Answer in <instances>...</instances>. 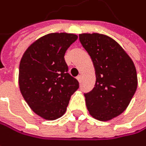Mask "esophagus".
I'll return each mask as SVG.
<instances>
[{
    "label": "esophagus",
    "mask_w": 146,
    "mask_h": 146,
    "mask_svg": "<svg viewBox=\"0 0 146 146\" xmlns=\"http://www.w3.org/2000/svg\"><path fill=\"white\" fill-rule=\"evenodd\" d=\"M77 79L78 80V82H81V80H82V76H81V75H78V76L77 77Z\"/></svg>",
    "instance_id": "obj_1"
}]
</instances>
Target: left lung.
Returning <instances> with one entry per match:
<instances>
[{"instance_id": "1", "label": "left lung", "mask_w": 146, "mask_h": 146, "mask_svg": "<svg viewBox=\"0 0 146 146\" xmlns=\"http://www.w3.org/2000/svg\"><path fill=\"white\" fill-rule=\"evenodd\" d=\"M79 41L93 61L96 74L94 88L84 94L87 109L94 119L110 120L125 110L136 91L135 64L108 36L79 34Z\"/></svg>"}]
</instances>
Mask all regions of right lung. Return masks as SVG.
I'll return each instance as SVG.
<instances>
[{"mask_svg": "<svg viewBox=\"0 0 146 146\" xmlns=\"http://www.w3.org/2000/svg\"><path fill=\"white\" fill-rule=\"evenodd\" d=\"M77 38L75 34H47L29 46L21 60V93L33 111L47 120L63 115L72 94L79 88L64 59Z\"/></svg>", "mask_w": 146, "mask_h": 146, "instance_id": "add662e5", "label": "right lung"}]
</instances>
